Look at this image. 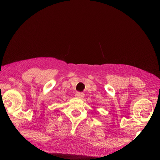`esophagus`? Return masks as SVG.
I'll return each mask as SVG.
<instances>
[{"label":"esophagus","mask_w":160,"mask_h":160,"mask_svg":"<svg viewBox=\"0 0 160 160\" xmlns=\"http://www.w3.org/2000/svg\"><path fill=\"white\" fill-rule=\"evenodd\" d=\"M75 97H76L77 98L82 99L84 97H85V94H84V93H82V92H77L76 94H75Z\"/></svg>","instance_id":"34e87169"}]
</instances>
